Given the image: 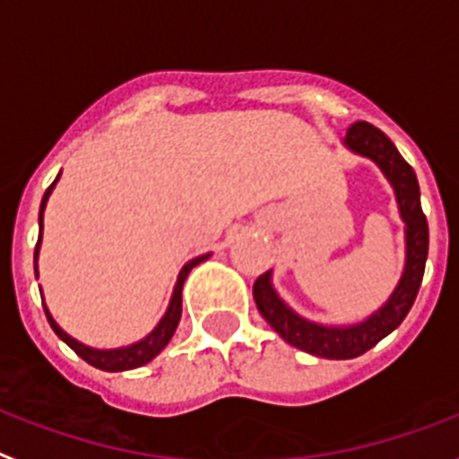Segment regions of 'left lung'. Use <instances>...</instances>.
Wrapping results in <instances>:
<instances>
[{"mask_svg":"<svg viewBox=\"0 0 459 459\" xmlns=\"http://www.w3.org/2000/svg\"><path fill=\"white\" fill-rule=\"evenodd\" d=\"M344 145L364 158L374 160L395 189L397 208L404 222V244H407L404 273L395 292L390 294V299L376 314L357 325H321V323L307 321L299 314H294L292 308L280 299L278 292L270 285V270L254 282L255 307L263 318L273 325V330L280 333L285 342L325 359H354L390 335L404 321V316L410 314L411 304L417 299L421 278H424L426 255H429V225L421 211L417 174L404 162L393 141L368 122H357L347 129Z\"/></svg>","mask_w":459,"mask_h":459,"instance_id":"obj_1","label":"left lung"}]
</instances>
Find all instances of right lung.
<instances>
[{"label": "right lung", "mask_w": 459, "mask_h": 459, "mask_svg": "<svg viewBox=\"0 0 459 459\" xmlns=\"http://www.w3.org/2000/svg\"><path fill=\"white\" fill-rule=\"evenodd\" d=\"M56 179H59V177H56ZM56 179L52 181V186L45 191V196H42V204H40V218H38L40 237H38V247H35V275H38V251H40V239H42V212H45V205H48V198L49 194H52V189H55ZM208 255L211 254L198 255V258H194V261H189L184 268H181L179 278H177V285H174L172 299H169V307H167L162 321L152 328L151 335H145L143 340H138V342L129 344V347H119V350H93V347H88V344L74 340L69 333H64V330L56 325L55 318L49 316L48 307H45V304H42V307H45L49 325H52V330L59 335V340H64V342L69 344L71 350L76 351L78 357L83 359V361H88V364L95 366V368H100V371H129V368H138V366L148 364L151 359L158 357L160 351L167 347V342L172 340L174 330H177L181 318V287H184V280H186V275L191 273V268H196L198 263H204Z\"/></svg>", "instance_id": "obj_1"}]
</instances>
